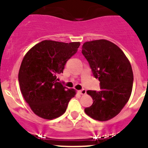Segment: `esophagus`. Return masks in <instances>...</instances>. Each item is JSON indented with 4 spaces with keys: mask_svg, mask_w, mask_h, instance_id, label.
Instances as JSON below:
<instances>
[{
    "mask_svg": "<svg viewBox=\"0 0 148 148\" xmlns=\"http://www.w3.org/2000/svg\"><path fill=\"white\" fill-rule=\"evenodd\" d=\"M78 92L80 95H85L86 94V90H84V89H83V90H79Z\"/></svg>",
    "mask_w": 148,
    "mask_h": 148,
    "instance_id": "obj_1",
    "label": "esophagus"
}]
</instances>
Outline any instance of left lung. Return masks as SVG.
I'll use <instances>...</instances> for the list:
<instances>
[{"label": "left lung", "instance_id": "1", "mask_svg": "<svg viewBox=\"0 0 148 148\" xmlns=\"http://www.w3.org/2000/svg\"><path fill=\"white\" fill-rule=\"evenodd\" d=\"M82 53L100 84V91H87L93 103L84 112L97 121L111 119L131 96L134 79L131 64L121 48L106 40L85 42Z\"/></svg>", "mask_w": 148, "mask_h": 148}]
</instances>
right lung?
<instances>
[{
  "instance_id": "add662e5",
  "label": "right lung",
  "mask_w": 148,
  "mask_h": 148,
  "mask_svg": "<svg viewBox=\"0 0 148 148\" xmlns=\"http://www.w3.org/2000/svg\"><path fill=\"white\" fill-rule=\"evenodd\" d=\"M79 45V42L43 40L24 56L18 71L20 90L32 110L40 118L52 120L61 116L75 96L76 90L57 82V76Z\"/></svg>"
}]
</instances>
